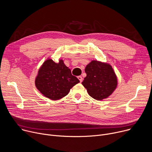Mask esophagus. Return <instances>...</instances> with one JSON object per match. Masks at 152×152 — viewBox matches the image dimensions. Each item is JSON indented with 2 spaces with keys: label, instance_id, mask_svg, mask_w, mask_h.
<instances>
[{
  "label": "esophagus",
  "instance_id": "esophagus-1",
  "mask_svg": "<svg viewBox=\"0 0 152 152\" xmlns=\"http://www.w3.org/2000/svg\"><path fill=\"white\" fill-rule=\"evenodd\" d=\"M77 78H78V79L80 80V82H82L83 79H82V77L81 76H77Z\"/></svg>",
  "mask_w": 152,
  "mask_h": 152
}]
</instances>
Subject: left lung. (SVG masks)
Segmentation results:
<instances>
[{"instance_id":"8db88e82","label":"left lung","mask_w":152,"mask_h":152,"mask_svg":"<svg viewBox=\"0 0 152 152\" xmlns=\"http://www.w3.org/2000/svg\"><path fill=\"white\" fill-rule=\"evenodd\" d=\"M86 76L82 84L93 99L101 100L109 97L117 86V79L111 66L92 61L86 66Z\"/></svg>"}]
</instances>
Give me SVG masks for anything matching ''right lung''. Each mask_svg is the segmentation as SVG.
I'll use <instances>...</instances> for the list:
<instances>
[{"mask_svg":"<svg viewBox=\"0 0 152 152\" xmlns=\"http://www.w3.org/2000/svg\"><path fill=\"white\" fill-rule=\"evenodd\" d=\"M79 80L60 59L58 63L48 59L42 64L35 78L37 88L45 97L56 100L67 96Z\"/></svg>","mask_w":152,"mask_h":152,"instance_id":"add662e5","label":"right lung"}]
</instances>
